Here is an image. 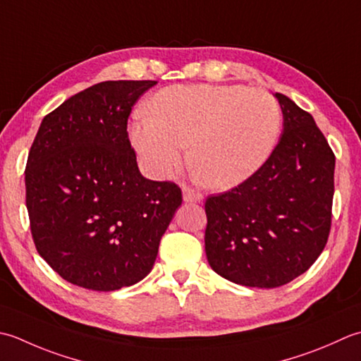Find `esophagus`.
<instances>
[{"mask_svg":"<svg viewBox=\"0 0 361 361\" xmlns=\"http://www.w3.org/2000/svg\"><path fill=\"white\" fill-rule=\"evenodd\" d=\"M203 195L200 192H197L194 189L189 188H183V200L188 203H195V202H202Z\"/></svg>","mask_w":361,"mask_h":361,"instance_id":"1","label":"esophagus"}]
</instances>
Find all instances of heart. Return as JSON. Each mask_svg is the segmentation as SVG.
Wrapping results in <instances>:
<instances>
[{
  "label": "heart",
  "instance_id": "obj_1",
  "mask_svg": "<svg viewBox=\"0 0 361 361\" xmlns=\"http://www.w3.org/2000/svg\"><path fill=\"white\" fill-rule=\"evenodd\" d=\"M148 116L134 120L130 139L153 175L166 178L186 158L204 186L230 189L257 173L280 136L275 98L239 84H176L147 103Z\"/></svg>",
  "mask_w": 361,
  "mask_h": 361
}]
</instances>
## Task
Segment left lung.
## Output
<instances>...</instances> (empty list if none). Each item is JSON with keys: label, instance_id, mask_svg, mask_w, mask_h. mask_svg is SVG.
<instances>
[{"label": "left lung", "instance_id": "1", "mask_svg": "<svg viewBox=\"0 0 361 361\" xmlns=\"http://www.w3.org/2000/svg\"><path fill=\"white\" fill-rule=\"evenodd\" d=\"M283 133L264 166L204 203V252L216 274L250 288L286 285L327 244L335 154L314 118L275 94Z\"/></svg>", "mask_w": 361, "mask_h": 361}]
</instances>
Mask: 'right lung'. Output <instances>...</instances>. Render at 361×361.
Returning <instances> with one entry per match:
<instances>
[{"instance_id":"add662e5","label":"right lung","mask_w":361,"mask_h":361,"mask_svg":"<svg viewBox=\"0 0 361 361\" xmlns=\"http://www.w3.org/2000/svg\"><path fill=\"white\" fill-rule=\"evenodd\" d=\"M157 81H104L44 117L26 162V208L39 255L63 280L116 291L150 274L181 204L171 181L140 175L133 104Z\"/></svg>"}]
</instances>
